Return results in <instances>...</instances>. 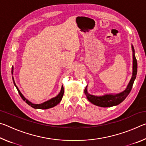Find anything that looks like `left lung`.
<instances>
[{"instance_id": "1", "label": "left lung", "mask_w": 146, "mask_h": 146, "mask_svg": "<svg viewBox=\"0 0 146 146\" xmlns=\"http://www.w3.org/2000/svg\"><path fill=\"white\" fill-rule=\"evenodd\" d=\"M131 48L133 51V72L131 78L126 88L122 92L118 93H107L102 96H97L91 95L88 93L87 86L84 90L85 95L88 100L93 104L102 108L112 107V106L120 104L129 95L137 74V61L135 57V49L133 45H131Z\"/></svg>"}]
</instances>
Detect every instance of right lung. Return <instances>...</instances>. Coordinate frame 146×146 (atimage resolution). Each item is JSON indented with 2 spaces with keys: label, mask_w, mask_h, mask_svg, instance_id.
Here are the masks:
<instances>
[{
  "label": "right lung",
  "mask_w": 146,
  "mask_h": 146,
  "mask_svg": "<svg viewBox=\"0 0 146 146\" xmlns=\"http://www.w3.org/2000/svg\"><path fill=\"white\" fill-rule=\"evenodd\" d=\"M11 74L13 75V66H12ZM12 79H13V84H14L15 86L16 87L17 90V91H18V92L19 93L20 96H21V98H23V100L24 101H25V102L27 104H28L29 106H30L31 107H32L33 108H35V109H40V110H47V109L55 107V106H56V105L58 104L60 102V101L62 100V97L64 95V88H63V86H62V88H61V90L60 91V93H59L55 97H53L52 98H51V99H49L48 100L46 101V102H42L41 104H33V103H32L31 102H30L29 100H28V99H27V98L24 97V96L23 95V94H22L21 91H20L19 89L17 86L15 82L13 76H12Z\"/></svg>",
  "instance_id": "obj_1"
}]
</instances>
